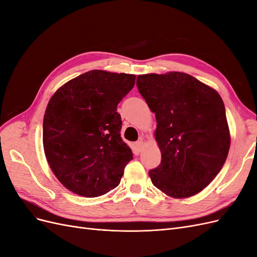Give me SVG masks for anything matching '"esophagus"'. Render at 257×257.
Masks as SVG:
<instances>
[{
	"label": "esophagus",
	"instance_id": "1",
	"mask_svg": "<svg viewBox=\"0 0 257 257\" xmlns=\"http://www.w3.org/2000/svg\"><path fill=\"white\" fill-rule=\"evenodd\" d=\"M136 148L139 151L143 149V148H144V141H143V139H139V141L136 143Z\"/></svg>",
	"mask_w": 257,
	"mask_h": 257
}]
</instances>
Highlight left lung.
Returning a JSON list of instances; mask_svg holds the SVG:
<instances>
[{"instance_id":"left-lung-1","label":"left lung","mask_w":257,"mask_h":257,"mask_svg":"<svg viewBox=\"0 0 257 257\" xmlns=\"http://www.w3.org/2000/svg\"><path fill=\"white\" fill-rule=\"evenodd\" d=\"M137 88L158 123L162 160L149 172L153 185L173 198L195 195L219 174L229 151L220 94L181 72L139 75Z\"/></svg>"}]
</instances>
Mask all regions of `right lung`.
<instances>
[{
    "label": "right lung",
    "mask_w": 257,
    "mask_h": 257,
    "mask_svg": "<svg viewBox=\"0 0 257 257\" xmlns=\"http://www.w3.org/2000/svg\"><path fill=\"white\" fill-rule=\"evenodd\" d=\"M135 75L93 69L59 88L46 108L43 145L58 180L73 193L97 197L118 186L131 148L121 138L116 106Z\"/></svg>",
    "instance_id": "1"
}]
</instances>
